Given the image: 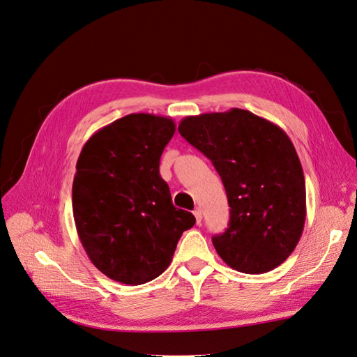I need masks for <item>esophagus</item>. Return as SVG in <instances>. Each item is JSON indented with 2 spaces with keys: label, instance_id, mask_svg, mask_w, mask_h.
Segmentation results:
<instances>
[{
  "label": "esophagus",
  "instance_id": "34e87169",
  "mask_svg": "<svg viewBox=\"0 0 357 357\" xmlns=\"http://www.w3.org/2000/svg\"><path fill=\"white\" fill-rule=\"evenodd\" d=\"M194 216H195V221H197V224H199L202 222V220H203V213H202V208H195L194 211Z\"/></svg>",
  "mask_w": 357,
  "mask_h": 357
}]
</instances>
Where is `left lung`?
<instances>
[{"label": "left lung", "mask_w": 357, "mask_h": 357, "mask_svg": "<svg viewBox=\"0 0 357 357\" xmlns=\"http://www.w3.org/2000/svg\"><path fill=\"white\" fill-rule=\"evenodd\" d=\"M178 132L212 160L227 194L230 222L212 238L216 253L245 274L282 265L306 221L304 174L289 136L242 109L186 116Z\"/></svg>", "instance_id": "left-lung-1"}]
</instances>
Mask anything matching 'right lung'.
Returning <instances> with one entry per match:
<instances>
[{
	"label": "right lung",
	"mask_w": 357,
	"mask_h": 357,
	"mask_svg": "<svg viewBox=\"0 0 357 357\" xmlns=\"http://www.w3.org/2000/svg\"><path fill=\"white\" fill-rule=\"evenodd\" d=\"M171 118L132 113L95 132L77 160L73 212L91 262L109 279L142 284L171 264L195 216L174 207L159 163Z\"/></svg>",
	"instance_id": "obj_1"
}]
</instances>
